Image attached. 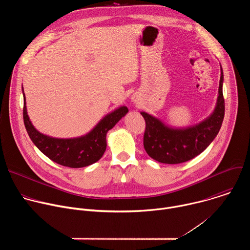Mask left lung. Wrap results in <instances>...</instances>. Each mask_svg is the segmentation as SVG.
I'll list each match as a JSON object with an SVG mask.
<instances>
[{"mask_svg": "<svg viewBox=\"0 0 250 250\" xmlns=\"http://www.w3.org/2000/svg\"><path fill=\"white\" fill-rule=\"evenodd\" d=\"M224 73L221 66L219 96L213 112L197 125L186 127H173L158 118L140 112L146 127L144 146L147 154L165 164H178L193 159L202 153L219 133L225 117L223 96Z\"/></svg>", "mask_w": 250, "mask_h": 250, "instance_id": "left-lung-1", "label": "left lung"}]
</instances>
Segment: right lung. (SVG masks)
Returning <instances> with one entry per match:
<instances>
[{
	"mask_svg": "<svg viewBox=\"0 0 250 250\" xmlns=\"http://www.w3.org/2000/svg\"><path fill=\"white\" fill-rule=\"evenodd\" d=\"M22 94L23 123L34 146L52 161L70 168L86 167L100 160L106 148V133L128 112L125 105L119 106L105 115L88 133L72 138H57L43 134L33 126L27 115L24 93Z\"/></svg>",
	"mask_w": 250,
	"mask_h": 250,
	"instance_id": "1",
	"label": "right lung"
}]
</instances>
